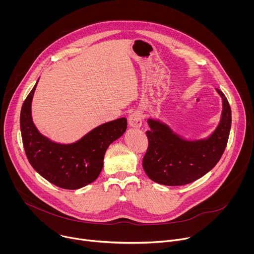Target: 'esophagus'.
Listing matches in <instances>:
<instances>
[{
    "label": "esophagus",
    "instance_id": "1",
    "mask_svg": "<svg viewBox=\"0 0 254 254\" xmlns=\"http://www.w3.org/2000/svg\"><path fill=\"white\" fill-rule=\"evenodd\" d=\"M128 124L132 127H140L142 124V115L139 112H133L128 117Z\"/></svg>",
    "mask_w": 254,
    "mask_h": 254
}]
</instances>
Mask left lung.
<instances>
[{
	"instance_id": "8db88e82",
	"label": "left lung",
	"mask_w": 254,
	"mask_h": 254,
	"mask_svg": "<svg viewBox=\"0 0 254 254\" xmlns=\"http://www.w3.org/2000/svg\"><path fill=\"white\" fill-rule=\"evenodd\" d=\"M220 124L205 140L186 141L173 133L165 125L149 120L148 149L142 168L154 182L167 186H182L207 174L222 157L231 127V108L224 93Z\"/></svg>"
}]
</instances>
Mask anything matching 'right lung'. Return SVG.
I'll return each mask as SVG.
<instances>
[{"instance_id":"1","label":"right lung","mask_w":254,"mask_h":254,"mask_svg":"<svg viewBox=\"0 0 254 254\" xmlns=\"http://www.w3.org/2000/svg\"><path fill=\"white\" fill-rule=\"evenodd\" d=\"M34 85L23 102L20 128L27 159L35 171L50 183L68 190L82 188L98 177L104 154L110 144L127 129L125 118L103 124L77 142L59 144L43 136L35 127L31 117Z\"/></svg>"}]
</instances>
